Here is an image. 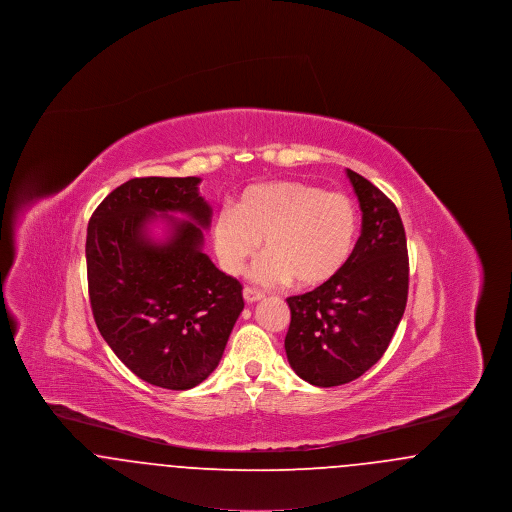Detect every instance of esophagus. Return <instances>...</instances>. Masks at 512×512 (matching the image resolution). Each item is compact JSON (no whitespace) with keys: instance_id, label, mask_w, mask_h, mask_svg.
Instances as JSON below:
<instances>
[{"instance_id":"obj_1","label":"esophagus","mask_w":512,"mask_h":512,"mask_svg":"<svg viewBox=\"0 0 512 512\" xmlns=\"http://www.w3.org/2000/svg\"><path fill=\"white\" fill-rule=\"evenodd\" d=\"M265 297V293L259 292V290H253V288H244V299L247 303H255V301H261Z\"/></svg>"}]
</instances>
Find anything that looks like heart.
<instances>
[{
    "label": "heart",
    "mask_w": 512,
    "mask_h": 512,
    "mask_svg": "<svg viewBox=\"0 0 512 512\" xmlns=\"http://www.w3.org/2000/svg\"><path fill=\"white\" fill-rule=\"evenodd\" d=\"M357 234L359 209L349 195L299 180L253 184L211 224L220 267L232 276L244 272L263 240L267 255L251 276L267 286L292 278L303 288L330 282L347 265Z\"/></svg>",
    "instance_id": "b5f03b06"
}]
</instances>
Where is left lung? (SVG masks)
I'll list each match as a JSON object with an SVG mask.
<instances>
[{
    "mask_svg": "<svg viewBox=\"0 0 512 512\" xmlns=\"http://www.w3.org/2000/svg\"><path fill=\"white\" fill-rule=\"evenodd\" d=\"M363 228L347 265L313 292L288 297L286 355L295 374L318 388L357 380L386 353L409 293V255L397 207L347 169Z\"/></svg>",
    "mask_w": 512,
    "mask_h": 512,
    "instance_id": "obj_1",
    "label": "left lung"
}]
</instances>
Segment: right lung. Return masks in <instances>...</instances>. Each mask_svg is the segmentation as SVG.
Wrapping results in <instances>:
<instances>
[{"mask_svg":"<svg viewBox=\"0 0 512 512\" xmlns=\"http://www.w3.org/2000/svg\"><path fill=\"white\" fill-rule=\"evenodd\" d=\"M199 182L132 178L99 203L86 236L99 334L138 378L165 390L201 384L219 366L244 311L242 284L201 251L213 209ZM157 218L170 226L165 241L150 238L148 224Z\"/></svg>","mask_w":512,"mask_h":512,"instance_id":"1","label":"right lung"}]
</instances>
